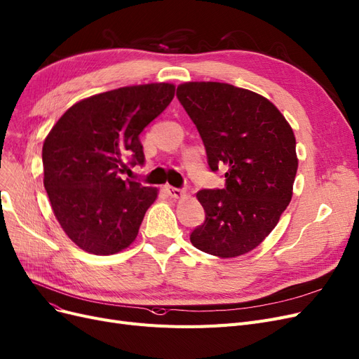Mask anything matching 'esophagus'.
Listing matches in <instances>:
<instances>
[{"mask_svg": "<svg viewBox=\"0 0 359 359\" xmlns=\"http://www.w3.org/2000/svg\"><path fill=\"white\" fill-rule=\"evenodd\" d=\"M165 191L171 198H175V200H183V198L187 196V192L182 189H177V188H172V187H165Z\"/></svg>", "mask_w": 359, "mask_h": 359, "instance_id": "esophagus-1", "label": "esophagus"}]
</instances>
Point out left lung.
I'll return each mask as SVG.
<instances>
[{
    "label": "left lung",
    "mask_w": 359,
    "mask_h": 359,
    "mask_svg": "<svg viewBox=\"0 0 359 359\" xmlns=\"http://www.w3.org/2000/svg\"><path fill=\"white\" fill-rule=\"evenodd\" d=\"M177 97L200 131L210 168H226L223 189L196 192L205 222L191 243L220 259L247 255L273 231L293 196V128L271 100L232 84L183 83Z\"/></svg>",
    "instance_id": "8db88e82"
}]
</instances>
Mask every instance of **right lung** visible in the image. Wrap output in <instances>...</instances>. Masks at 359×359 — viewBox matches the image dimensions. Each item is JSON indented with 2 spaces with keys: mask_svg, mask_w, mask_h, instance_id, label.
I'll return each instance as SVG.
<instances>
[{
  "mask_svg": "<svg viewBox=\"0 0 359 359\" xmlns=\"http://www.w3.org/2000/svg\"><path fill=\"white\" fill-rule=\"evenodd\" d=\"M176 86L121 87L72 104L43 144L44 188L69 240L109 256L135 243L158 189L119 177L126 159L143 164V128L175 97Z\"/></svg>",
  "mask_w": 359,
  "mask_h": 359,
  "instance_id": "right-lung-1",
  "label": "right lung"
}]
</instances>
